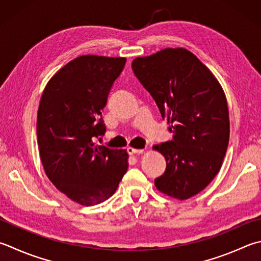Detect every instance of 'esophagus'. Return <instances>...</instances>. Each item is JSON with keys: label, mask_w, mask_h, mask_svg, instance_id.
I'll list each match as a JSON object with an SVG mask.
<instances>
[{"label": "esophagus", "mask_w": 261, "mask_h": 261, "mask_svg": "<svg viewBox=\"0 0 261 261\" xmlns=\"http://www.w3.org/2000/svg\"><path fill=\"white\" fill-rule=\"evenodd\" d=\"M129 154H142L144 152V149H135V147H128L127 149Z\"/></svg>", "instance_id": "esophagus-1"}]
</instances>
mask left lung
Masks as SVG:
<instances>
[{"label": "left lung", "instance_id": "1", "mask_svg": "<svg viewBox=\"0 0 261 261\" xmlns=\"http://www.w3.org/2000/svg\"><path fill=\"white\" fill-rule=\"evenodd\" d=\"M132 68L174 133L173 140L152 147L166 159L155 188L174 199L192 198L218 174L227 150L229 115L223 87L184 47L139 57Z\"/></svg>", "mask_w": 261, "mask_h": 261}]
</instances>
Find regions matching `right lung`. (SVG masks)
Segmentation results:
<instances>
[{
  "label": "right lung",
  "instance_id": "1",
  "mask_svg": "<svg viewBox=\"0 0 261 261\" xmlns=\"http://www.w3.org/2000/svg\"><path fill=\"white\" fill-rule=\"evenodd\" d=\"M126 58L82 56L57 71L37 111V144L52 184L78 204H99L115 193L128 169L127 150L93 142L106 133L102 110Z\"/></svg>",
  "mask_w": 261,
  "mask_h": 261
}]
</instances>
